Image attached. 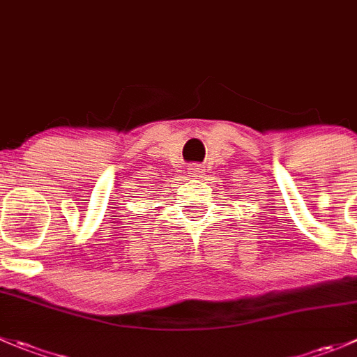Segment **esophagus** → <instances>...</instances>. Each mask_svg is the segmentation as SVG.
<instances>
[{"label":"esophagus","instance_id":"obj_1","mask_svg":"<svg viewBox=\"0 0 357 357\" xmlns=\"http://www.w3.org/2000/svg\"><path fill=\"white\" fill-rule=\"evenodd\" d=\"M204 172H206V169L202 167V165H199V164H192L188 167V174L192 176V178H195V179H200L204 176Z\"/></svg>","mask_w":357,"mask_h":357}]
</instances>
